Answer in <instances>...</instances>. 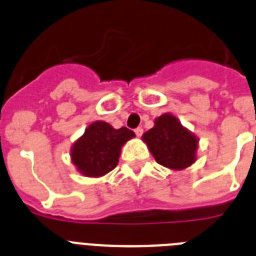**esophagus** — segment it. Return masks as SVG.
Wrapping results in <instances>:
<instances>
[{
    "label": "esophagus",
    "mask_w": 256,
    "mask_h": 256,
    "mask_svg": "<svg viewBox=\"0 0 256 256\" xmlns=\"http://www.w3.org/2000/svg\"><path fill=\"white\" fill-rule=\"evenodd\" d=\"M134 133H136V136H137V137H141L142 133H144V130H142V128H136Z\"/></svg>",
    "instance_id": "1"
}]
</instances>
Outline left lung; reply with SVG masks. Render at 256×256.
I'll return each instance as SVG.
<instances>
[{
	"label": "left lung",
	"instance_id": "obj_1",
	"mask_svg": "<svg viewBox=\"0 0 256 256\" xmlns=\"http://www.w3.org/2000/svg\"><path fill=\"white\" fill-rule=\"evenodd\" d=\"M154 123L152 128L144 133L142 141L156 162L170 170H183L198 160V137L182 126L177 116L165 112Z\"/></svg>",
	"mask_w": 256,
	"mask_h": 256
}]
</instances>
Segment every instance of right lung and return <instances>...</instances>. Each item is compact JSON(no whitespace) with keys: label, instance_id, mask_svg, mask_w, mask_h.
Wrapping results in <instances>:
<instances>
[{"label":"right lung","instance_id":"1","mask_svg":"<svg viewBox=\"0 0 256 256\" xmlns=\"http://www.w3.org/2000/svg\"><path fill=\"white\" fill-rule=\"evenodd\" d=\"M136 134L130 130L96 120L86 128L70 148V160L79 173L90 178H100L118 165L122 148Z\"/></svg>","mask_w":256,"mask_h":256}]
</instances>
